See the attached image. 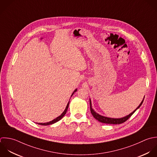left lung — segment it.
<instances>
[{
    "label": "left lung",
    "instance_id": "obj_1",
    "mask_svg": "<svg viewBox=\"0 0 157 157\" xmlns=\"http://www.w3.org/2000/svg\"><path fill=\"white\" fill-rule=\"evenodd\" d=\"M144 97L143 100V101H141V103H140V105L138 106V108L134 111H133L132 113H130L129 115L124 117H122V118H118V119H114V118H110V117H105L103 116H101L100 114H98V113H97L92 108V103H91V101L90 99V111L91 113L92 114V116H94V117L97 119V121H98L99 122H101V123H104V124H122L124 122H125V121H127L133 114V113L141 106V105L143 103Z\"/></svg>",
    "mask_w": 157,
    "mask_h": 157
}]
</instances>
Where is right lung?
I'll return each mask as SVG.
<instances>
[{
	"mask_svg": "<svg viewBox=\"0 0 157 157\" xmlns=\"http://www.w3.org/2000/svg\"><path fill=\"white\" fill-rule=\"evenodd\" d=\"M76 91H77V89H75V90H74V92H73V94H72V95H71V97H72V95L74 94V93H75V92H76ZM69 103H70V101H69V102L68 103V104H67V106H66L65 109L64 111L62 113V114H61L60 116H59V117H57V118H56L55 119H54V120H52V121H50V122H46V123H43H43H36V124H39V125H51V124H54V123L58 122V121H60V120L65 116V114H66V113H67V110H68V108Z\"/></svg>",
	"mask_w": 157,
	"mask_h": 157,
	"instance_id": "obj_1",
	"label": "right lung"
}]
</instances>
